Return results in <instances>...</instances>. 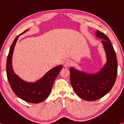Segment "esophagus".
<instances>
[{
  "label": "esophagus",
  "mask_w": 124,
  "mask_h": 124,
  "mask_svg": "<svg viewBox=\"0 0 124 124\" xmlns=\"http://www.w3.org/2000/svg\"><path fill=\"white\" fill-rule=\"evenodd\" d=\"M64 66L65 67H68L70 66L72 64V62H71V61H70V60H67L65 61L64 62Z\"/></svg>",
  "instance_id": "obj_1"
}]
</instances>
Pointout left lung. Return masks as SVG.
Listing matches in <instances>:
<instances>
[{"label": "left lung", "mask_w": 124, "mask_h": 124, "mask_svg": "<svg viewBox=\"0 0 124 124\" xmlns=\"http://www.w3.org/2000/svg\"><path fill=\"white\" fill-rule=\"evenodd\" d=\"M97 36L103 40L107 62L99 72L88 74L70 67V81L78 97L87 101L101 99L110 91L114 85L117 73V61L114 49L108 37L99 31Z\"/></svg>", "instance_id": "left-lung-1"}]
</instances>
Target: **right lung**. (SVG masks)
I'll list each match as a JSON object with an SVG mask.
<instances>
[{
    "instance_id": "add662e5",
    "label": "right lung",
    "mask_w": 124,
    "mask_h": 124,
    "mask_svg": "<svg viewBox=\"0 0 124 124\" xmlns=\"http://www.w3.org/2000/svg\"><path fill=\"white\" fill-rule=\"evenodd\" d=\"M27 30H25L15 37L11 44L7 57L6 70L8 79L14 93L23 101L30 103L37 104L43 101L48 97L54 80L62 70V66L55 67L35 83H29L23 81L14 73L11 62L14 48L20 35L26 32Z\"/></svg>"
}]
</instances>
